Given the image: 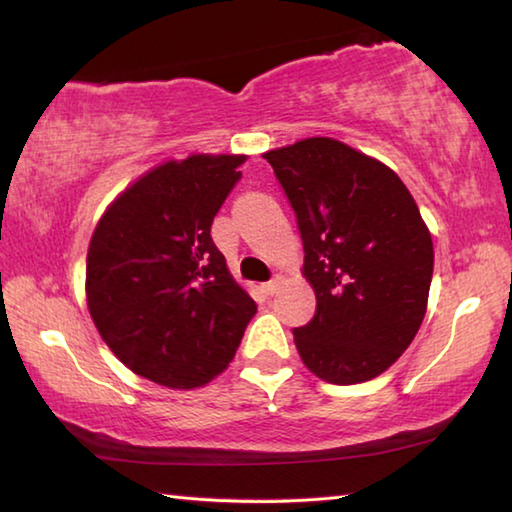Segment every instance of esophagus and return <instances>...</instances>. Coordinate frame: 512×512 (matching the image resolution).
Masks as SVG:
<instances>
[{"mask_svg":"<svg viewBox=\"0 0 512 512\" xmlns=\"http://www.w3.org/2000/svg\"><path fill=\"white\" fill-rule=\"evenodd\" d=\"M282 284V277H273V280H268L266 284H262V291L266 293V296H273V293H277V289H280Z\"/></svg>","mask_w":512,"mask_h":512,"instance_id":"esophagus-1","label":"esophagus"}]
</instances>
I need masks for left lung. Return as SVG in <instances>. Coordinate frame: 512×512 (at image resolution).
I'll return each mask as SVG.
<instances>
[{
    "label": "left lung",
    "instance_id": "left-lung-1",
    "mask_svg": "<svg viewBox=\"0 0 512 512\" xmlns=\"http://www.w3.org/2000/svg\"><path fill=\"white\" fill-rule=\"evenodd\" d=\"M296 214L316 314L293 329L329 384H361L400 359L422 325L433 244L397 173L348 144L309 137L264 153Z\"/></svg>",
    "mask_w": 512,
    "mask_h": 512
}]
</instances>
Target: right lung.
<instances>
[{
	"label": "right lung",
	"mask_w": 512,
	"mask_h": 512,
	"mask_svg": "<svg viewBox=\"0 0 512 512\" xmlns=\"http://www.w3.org/2000/svg\"><path fill=\"white\" fill-rule=\"evenodd\" d=\"M246 155H189L146 173L94 230L85 289L101 339L135 375L196 388L235 357L257 305L232 280L212 221Z\"/></svg>",
	"instance_id": "add662e5"
}]
</instances>
